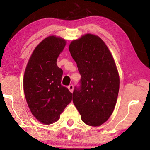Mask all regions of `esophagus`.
I'll return each instance as SVG.
<instances>
[{
	"label": "esophagus",
	"instance_id": "esophagus-1",
	"mask_svg": "<svg viewBox=\"0 0 150 150\" xmlns=\"http://www.w3.org/2000/svg\"><path fill=\"white\" fill-rule=\"evenodd\" d=\"M67 88H68V89L69 90V91L72 93L73 91H74V86L72 85H70L68 86V87H67Z\"/></svg>",
	"mask_w": 150,
	"mask_h": 150
}]
</instances>
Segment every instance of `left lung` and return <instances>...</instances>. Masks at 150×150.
Here are the masks:
<instances>
[{
	"label": "left lung",
	"mask_w": 150,
	"mask_h": 150,
	"mask_svg": "<svg viewBox=\"0 0 150 150\" xmlns=\"http://www.w3.org/2000/svg\"><path fill=\"white\" fill-rule=\"evenodd\" d=\"M69 50L81 75V87L74 90L73 103L85 124L101 126L113 112L120 89L113 57L104 41L91 33L71 41Z\"/></svg>",
	"instance_id": "1"
}]
</instances>
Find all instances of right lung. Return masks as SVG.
<instances>
[{
    "label": "right lung",
    "instance_id": "add662e5",
    "mask_svg": "<svg viewBox=\"0 0 150 150\" xmlns=\"http://www.w3.org/2000/svg\"><path fill=\"white\" fill-rule=\"evenodd\" d=\"M65 45L66 40L61 37H47L34 49L24 71L26 102L33 115L42 124L58 121L72 99V93L61 85L63 70L57 65Z\"/></svg>",
    "mask_w": 150,
    "mask_h": 150
}]
</instances>
